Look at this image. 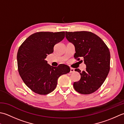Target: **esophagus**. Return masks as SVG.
<instances>
[{
    "instance_id": "1",
    "label": "esophagus",
    "mask_w": 124,
    "mask_h": 124,
    "mask_svg": "<svg viewBox=\"0 0 124 124\" xmlns=\"http://www.w3.org/2000/svg\"><path fill=\"white\" fill-rule=\"evenodd\" d=\"M74 72V69H73V68H70V73H73Z\"/></svg>"
}]
</instances>
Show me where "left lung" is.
Returning <instances> with one entry per match:
<instances>
[{
  "instance_id": "obj_1",
  "label": "left lung",
  "mask_w": 124,
  "mask_h": 124,
  "mask_svg": "<svg viewBox=\"0 0 124 124\" xmlns=\"http://www.w3.org/2000/svg\"><path fill=\"white\" fill-rule=\"evenodd\" d=\"M65 32L66 39L75 46L74 57L75 59L82 58L86 65L85 71L81 72L79 69L75 70L80 73L81 78L79 81L73 83V87L80 94H92L102 85L109 72L108 48L100 37L92 32Z\"/></svg>"
}]
</instances>
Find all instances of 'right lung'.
<instances>
[{
    "mask_svg": "<svg viewBox=\"0 0 124 124\" xmlns=\"http://www.w3.org/2000/svg\"><path fill=\"white\" fill-rule=\"evenodd\" d=\"M64 31L39 32L30 35L20 46L17 54L18 71L21 79L32 92L46 95L54 91L58 79L70 72L66 65L54 67L45 60L54 47L64 39Z\"/></svg>",
    "mask_w": 124,
    "mask_h": 124,
    "instance_id": "add662e5",
    "label": "right lung"
}]
</instances>
